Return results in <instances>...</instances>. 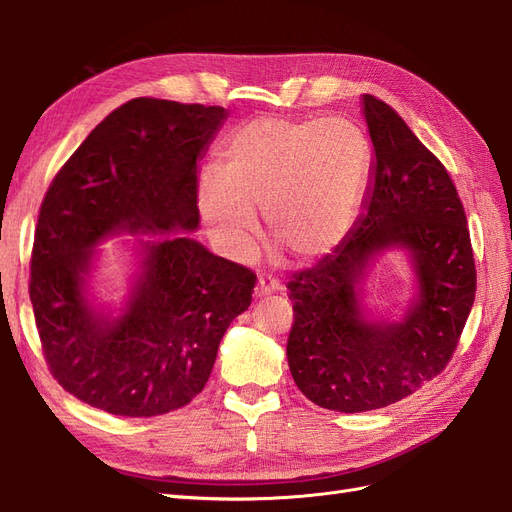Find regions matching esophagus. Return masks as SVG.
<instances>
[{
    "mask_svg": "<svg viewBox=\"0 0 512 512\" xmlns=\"http://www.w3.org/2000/svg\"><path fill=\"white\" fill-rule=\"evenodd\" d=\"M280 288H282V284H280V280H277V277H273V275H260L258 277L256 292L260 294V297H265V294H271V292L280 290Z\"/></svg>",
    "mask_w": 512,
    "mask_h": 512,
    "instance_id": "obj_1",
    "label": "esophagus"
}]
</instances>
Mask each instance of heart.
Returning a JSON list of instances; mask_svg holds the SVG:
<instances>
[{"label":"heart","mask_w":512,"mask_h":512,"mask_svg":"<svg viewBox=\"0 0 512 512\" xmlns=\"http://www.w3.org/2000/svg\"><path fill=\"white\" fill-rule=\"evenodd\" d=\"M369 156L365 132L348 117L250 119L224 141L220 170L200 177V218L235 258L256 243V209L265 211L271 237L290 256H322L348 235Z\"/></svg>","instance_id":"1"}]
</instances>
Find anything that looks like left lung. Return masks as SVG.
Returning <instances> with one entry per match:
<instances>
[{
  "instance_id": "8db88e82",
  "label": "left lung",
  "mask_w": 512,
  "mask_h": 512,
  "mask_svg": "<svg viewBox=\"0 0 512 512\" xmlns=\"http://www.w3.org/2000/svg\"><path fill=\"white\" fill-rule=\"evenodd\" d=\"M363 106L376 151L365 211L331 256L286 284L290 374L316 406L350 414L391 406L440 376L476 297L468 220L451 175L393 106L369 94ZM391 244L413 252L419 297L401 323H367L355 284Z\"/></svg>"
}]
</instances>
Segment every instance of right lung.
<instances>
[{
	"label": "right lung",
	"instance_id": "right-lung-1",
	"mask_svg": "<svg viewBox=\"0 0 512 512\" xmlns=\"http://www.w3.org/2000/svg\"><path fill=\"white\" fill-rule=\"evenodd\" d=\"M222 106L134 98L106 115L46 190L29 265V299L51 376L87 406L160 416L205 389L230 322L252 303L256 273L190 237L196 160ZM115 231L166 234L144 244L146 273L119 319L84 301L88 250Z\"/></svg>",
	"mask_w": 512,
	"mask_h": 512
}]
</instances>
